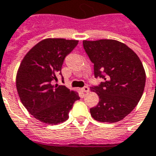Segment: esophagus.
<instances>
[{
	"label": "esophagus",
	"instance_id": "1",
	"mask_svg": "<svg viewBox=\"0 0 156 156\" xmlns=\"http://www.w3.org/2000/svg\"><path fill=\"white\" fill-rule=\"evenodd\" d=\"M82 91L84 92V93H88V92H89V88L88 86H85V87H83V88L82 89Z\"/></svg>",
	"mask_w": 156,
	"mask_h": 156
}]
</instances>
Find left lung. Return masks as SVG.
I'll return each mask as SVG.
<instances>
[{
    "label": "left lung",
    "mask_w": 156,
    "mask_h": 156,
    "mask_svg": "<svg viewBox=\"0 0 156 156\" xmlns=\"http://www.w3.org/2000/svg\"><path fill=\"white\" fill-rule=\"evenodd\" d=\"M83 44L94 63V77L105 80L90 88L100 98L90 114L101 122H119L142 97L146 79L142 62L132 49L117 40H83Z\"/></svg>",
    "instance_id": "8db88e82"
}]
</instances>
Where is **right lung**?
I'll return each instance as SVG.
<instances>
[{
	"label": "right lung",
	"mask_w": 156,
	"mask_h": 156,
	"mask_svg": "<svg viewBox=\"0 0 156 156\" xmlns=\"http://www.w3.org/2000/svg\"><path fill=\"white\" fill-rule=\"evenodd\" d=\"M78 40L49 38L41 40L25 55L18 67L16 86L28 112L44 123L56 125L68 119L78 92L54 84L65 57Z\"/></svg>",
	"instance_id": "1"
}]
</instances>
